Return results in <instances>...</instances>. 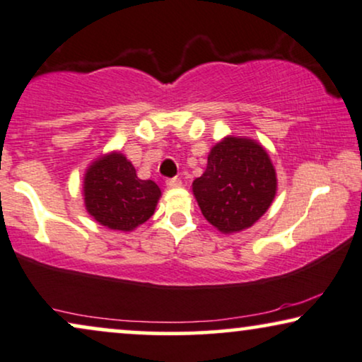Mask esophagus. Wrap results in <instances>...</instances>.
I'll use <instances>...</instances> for the list:
<instances>
[{"label":"esophagus","instance_id":"esophagus-1","mask_svg":"<svg viewBox=\"0 0 362 362\" xmlns=\"http://www.w3.org/2000/svg\"><path fill=\"white\" fill-rule=\"evenodd\" d=\"M180 185H182V180H180V178H177V177L168 178V180H167L168 189H178V187H180Z\"/></svg>","mask_w":362,"mask_h":362}]
</instances>
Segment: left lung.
Segmentation results:
<instances>
[{"label":"left lung","mask_w":362,"mask_h":362,"mask_svg":"<svg viewBox=\"0 0 362 362\" xmlns=\"http://www.w3.org/2000/svg\"><path fill=\"white\" fill-rule=\"evenodd\" d=\"M192 190L204 217L223 234L249 228L271 207L277 177L267 150L255 140L226 136L214 145Z\"/></svg>","instance_id":"1"}]
</instances>
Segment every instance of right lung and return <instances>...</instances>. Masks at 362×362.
I'll list each match as a JSON object with an SVG mask.
<instances>
[{
  "instance_id": "right-lung-1",
  "label": "right lung",
  "mask_w": 362,
  "mask_h": 362,
  "mask_svg": "<svg viewBox=\"0 0 362 362\" xmlns=\"http://www.w3.org/2000/svg\"><path fill=\"white\" fill-rule=\"evenodd\" d=\"M160 195L158 185L136 177L135 167L120 152L102 155L83 177L86 212L112 230L130 232L147 222Z\"/></svg>"
}]
</instances>
